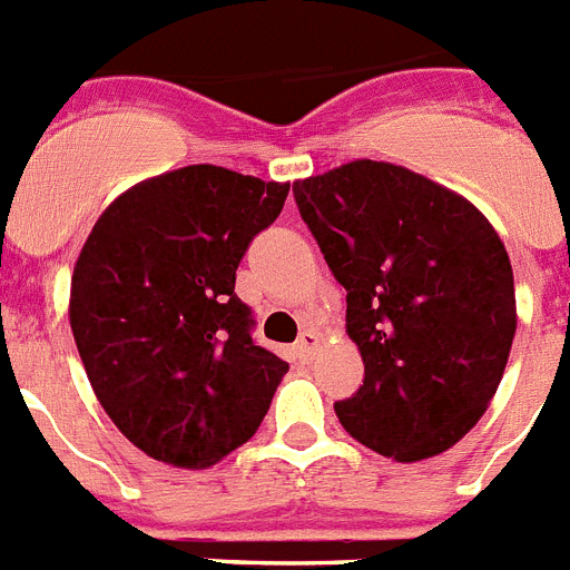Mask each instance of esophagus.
Masks as SVG:
<instances>
[{
  "instance_id": "esophagus-1",
  "label": "esophagus",
  "mask_w": 570,
  "mask_h": 570,
  "mask_svg": "<svg viewBox=\"0 0 570 570\" xmlns=\"http://www.w3.org/2000/svg\"><path fill=\"white\" fill-rule=\"evenodd\" d=\"M317 346H320V337L314 335V332H303V335H299V341H296V352H299V358L303 361L312 358Z\"/></svg>"
}]
</instances>
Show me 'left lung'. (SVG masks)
Here are the masks:
<instances>
[{"instance_id":"left-lung-1","label":"left lung","mask_w":570,"mask_h":570,"mask_svg":"<svg viewBox=\"0 0 570 570\" xmlns=\"http://www.w3.org/2000/svg\"><path fill=\"white\" fill-rule=\"evenodd\" d=\"M294 197L364 358L358 393L335 402L341 425L399 463L451 449L495 396L515 337L498 233L465 197L373 159L296 180Z\"/></svg>"}]
</instances>
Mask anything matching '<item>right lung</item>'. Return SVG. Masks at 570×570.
<instances>
[{
	"label": "right lung",
	"mask_w": 570,
	"mask_h": 570,
	"mask_svg": "<svg viewBox=\"0 0 570 570\" xmlns=\"http://www.w3.org/2000/svg\"><path fill=\"white\" fill-rule=\"evenodd\" d=\"M288 189L186 166L127 189L89 233L69 323L98 402L148 458L204 469L265 420L288 364L253 341L235 271Z\"/></svg>",
	"instance_id": "right-lung-1"
}]
</instances>
